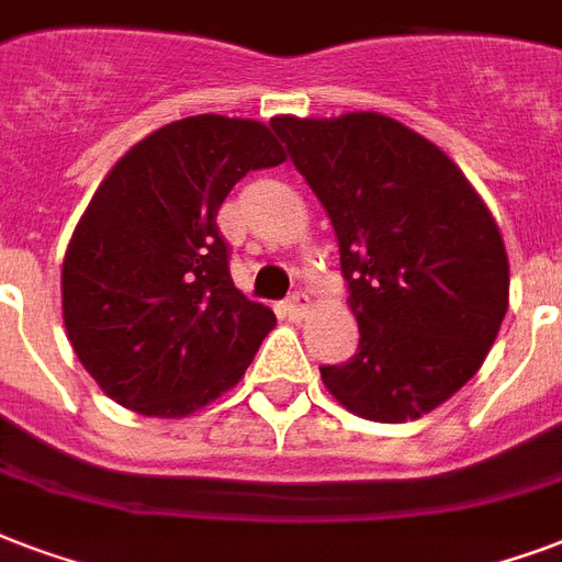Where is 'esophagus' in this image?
<instances>
[{
  "label": "esophagus",
  "instance_id": "1",
  "mask_svg": "<svg viewBox=\"0 0 562 562\" xmlns=\"http://www.w3.org/2000/svg\"><path fill=\"white\" fill-rule=\"evenodd\" d=\"M307 307H311V299H307V293H293V296L284 302V311L290 319H302V316L307 314Z\"/></svg>",
  "mask_w": 562,
  "mask_h": 562
}]
</instances>
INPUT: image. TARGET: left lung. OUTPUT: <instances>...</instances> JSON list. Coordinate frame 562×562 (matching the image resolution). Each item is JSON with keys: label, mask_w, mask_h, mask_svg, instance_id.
Returning a JSON list of instances; mask_svg holds the SVG:
<instances>
[{"label": "left lung", "mask_w": 562, "mask_h": 562, "mask_svg": "<svg viewBox=\"0 0 562 562\" xmlns=\"http://www.w3.org/2000/svg\"><path fill=\"white\" fill-rule=\"evenodd\" d=\"M326 206L358 319V352L319 367L352 415L403 424L474 376L509 302L504 239L432 142L376 112L272 117Z\"/></svg>", "instance_id": "left-lung-1"}]
</instances>
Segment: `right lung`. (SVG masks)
<instances>
[{
  "mask_svg": "<svg viewBox=\"0 0 562 562\" xmlns=\"http://www.w3.org/2000/svg\"><path fill=\"white\" fill-rule=\"evenodd\" d=\"M284 162L269 126L222 115L142 138L67 246V337L117 406L183 417L234 387L276 314L239 293L218 206L248 171Z\"/></svg>",
  "mask_w": 562,
  "mask_h": 562,
  "instance_id": "1",
  "label": "right lung"
}]
</instances>
